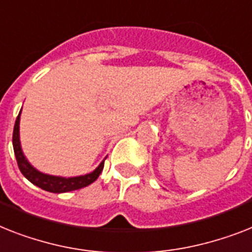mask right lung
Wrapping results in <instances>:
<instances>
[{
  "label": "right lung",
  "instance_id": "add662e5",
  "mask_svg": "<svg viewBox=\"0 0 252 252\" xmlns=\"http://www.w3.org/2000/svg\"><path fill=\"white\" fill-rule=\"evenodd\" d=\"M20 112H22V110H20ZM20 112L15 120V126H14L13 146L16 161H18V167H19L20 172L23 173V176L28 181H31L33 185L41 188L42 190L50 191V193H67V191H72V190L81 189V188L91 185L92 183H94L98 179V176L101 175L102 169H103L105 160L102 161L101 164L98 165L93 172L84 176H77V177H68V179H66V177H59V176L46 175V173L40 172L34 167H32L30 164V161L27 160L26 157H24L23 151H22V146H20Z\"/></svg>",
  "mask_w": 252,
  "mask_h": 252
}]
</instances>
